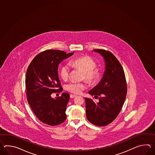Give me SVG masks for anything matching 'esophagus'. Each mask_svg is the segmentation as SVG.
<instances>
[{"instance_id": "obj_1", "label": "esophagus", "mask_w": 155, "mask_h": 155, "mask_svg": "<svg viewBox=\"0 0 155 155\" xmlns=\"http://www.w3.org/2000/svg\"><path fill=\"white\" fill-rule=\"evenodd\" d=\"M76 95H74V94H71L70 95V98H74L76 97Z\"/></svg>"}]
</instances>
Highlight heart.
Instances as JSON below:
<instances>
[{
	"label": "heart",
	"instance_id": "1",
	"mask_svg": "<svg viewBox=\"0 0 155 155\" xmlns=\"http://www.w3.org/2000/svg\"><path fill=\"white\" fill-rule=\"evenodd\" d=\"M70 65L74 69L80 70L83 72L82 80H85L89 84H94L98 81L100 76V71L96 68V63L90 56H82L72 60ZM70 69L68 65L65 64L61 67L60 75L64 80L69 78ZM85 82H70L66 84L65 89L67 91L75 94H80L86 89Z\"/></svg>",
	"mask_w": 155,
	"mask_h": 155
}]
</instances>
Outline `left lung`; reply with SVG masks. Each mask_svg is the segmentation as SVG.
<instances>
[{"mask_svg": "<svg viewBox=\"0 0 155 155\" xmlns=\"http://www.w3.org/2000/svg\"><path fill=\"white\" fill-rule=\"evenodd\" d=\"M94 50L104 57L106 70L101 81L89 92L99 101L85 99L86 114L92 124L104 126L111 123L122 109L127 94V84L122 65L115 55L106 50Z\"/></svg>", "mask_w": 155, "mask_h": 155, "instance_id": "8db88e82", "label": "left lung"}]
</instances>
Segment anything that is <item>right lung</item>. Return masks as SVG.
Wrapping results in <instances>:
<instances>
[{"mask_svg": "<svg viewBox=\"0 0 155 155\" xmlns=\"http://www.w3.org/2000/svg\"><path fill=\"white\" fill-rule=\"evenodd\" d=\"M73 55L59 50H46L32 60L26 71V97L33 112L40 121L50 126L58 125L66 119L69 94L53 99L51 95L61 91L58 69L60 63Z\"/></svg>", "mask_w": 155, "mask_h": 155, "instance_id": "1", "label": "right lung"}]
</instances>
